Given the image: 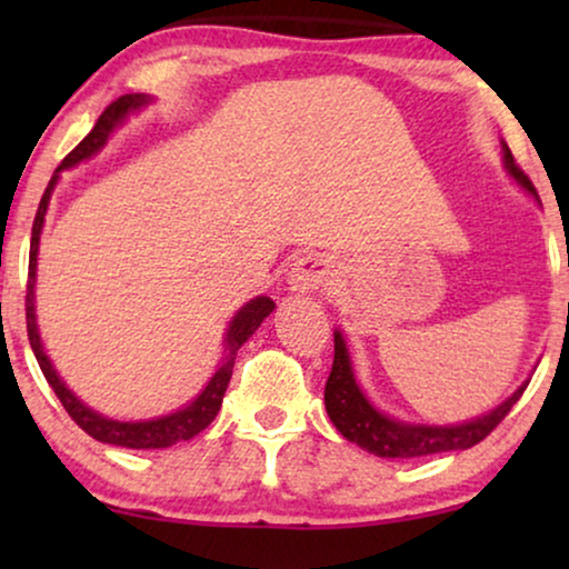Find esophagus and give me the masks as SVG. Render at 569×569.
Returning a JSON list of instances; mask_svg holds the SVG:
<instances>
[{"instance_id": "obj_1", "label": "esophagus", "mask_w": 569, "mask_h": 569, "mask_svg": "<svg viewBox=\"0 0 569 569\" xmlns=\"http://www.w3.org/2000/svg\"><path fill=\"white\" fill-rule=\"evenodd\" d=\"M333 269L331 261L321 253H302L290 269V290L295 292H313L318 287H326L331 282Z\"/></svg>"}]
</instances>
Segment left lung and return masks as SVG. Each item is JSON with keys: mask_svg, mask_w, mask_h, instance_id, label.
<instances>
[{"mask_svg": "<svg viewBox=\"0 0 569 569\" xmlns=\"http://www.w3.org/2000/svg\"><path fill=\"white\" fill-rule=\"evenodd\" d=\"M505 168L510 170V176L523 186L526 191H531L536 197V189L531 178L523 173V168L518 166L512 158L510 147L505 144ZM539 199V197H536ZM526 386H520L508 401L500 403L495 411H489L485 417L471 419V422L453 425V427H427V425H403L396 419L380 415L372 403L365 399L360 386L355 383L352 365H349L347 345L341 339V333H333V365L326 380V411H329L331 422L337 425V430L345 435L347 440L357 442V446L370 450L380 458H419V456H432V453H446V450H466L477 446L495 430L497 425L508 417L520 396H523Z\"/></svg>", "mask_w": 569, "mask_h": 569, "instance_id": "1", "label": "left lung"}]
</instances>
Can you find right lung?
Returning <instances> with one entry per match:
<instances>
[{
  "instance_id": "1",
  "label": "right lung",
  "mask_w": 569,
  "mask_h": 569,
  "mask_svg": "<svg viewBox=\"0 0 569 569\" xmlns=\"http://www.w3.org/2000/svg\"><path fill=\"white\" fill-rule=\"evenodd\" d=\"M150 103L147 96H121L116 98L111 106L100 113V119L88 137L82 139L80 144L74 147L72 152L61 160V166L57 168V173L46 186L41 204H38L36 220H33V236H30V261H28V292H26V323H28V339L30 347H33V355L38 365H41L43 378L49 380V386L57 393V399L61 401V407L67 409V415L74 419L77 427H82L90 438H96L100 442H111V446H121V448H170L181 440H191L193 435H199L204 427L212 425V419L217 417V411L222 407V396L228 391L230 376H232V365H236V355L238 349L243 347V341L251 337V333L259 329L263 318H267L271 310H274V302L269 298H256L248 302V306L240 310V313L232 318L230 329H228V357L220 365V370L214 372L212 380H209L204 391H201L197 399H193L189 407L173 411V415L160 417V419H150V422H116V419H108L98 411H92L84 407V403L77 401V396L69 391V388L61 383L57 370L51 368L49 357H46L43 347H41V337H38V326H36V306H33V284H36V256H38V238H41V228H43V217H46V207H49L53 183H57L59 170L72 168L77 162L96 154L100 147L106 144L108 134H111L116 123H119L123 116H127L131 108H139Z\"/></svg>"
}]
</instances>
